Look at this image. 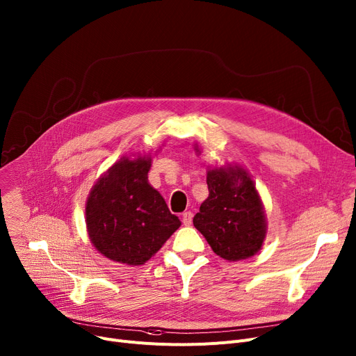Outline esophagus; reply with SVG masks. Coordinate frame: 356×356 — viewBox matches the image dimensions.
<instances>
[{
  "mask_svg": "<svg viewBox=\"0 0 356 356\" xmlns=\"http://www.w3.org/2000/svg\"><path fill=\"white\" fill-rule=\"evenodd\" d=\"M182 224L184 225H191L193 224V213L191 211H185L182 214Z\"/></svg>",
  "mask_w": 356,
  "mask_h": 356,
  "instance_id": "obj_1",
  "label": "esophagus"
}]
</instances>
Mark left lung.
I'll use <instances>...</instances> for the list:
<instances>
[{
  "instance_id": "obj_1",
  "label": "left lung",
  "mask_w": 356,
  "mask_h": 356,
  "mask_svg": "<svg viewBox=\"0 0 356 356\" xmlns=\"http://www.w3.org/2000/svg\"><path fill=\"white\" fill-rule=\"evenodd\" d=\"M195 152L201 149L194 145ZM208 197L193 222L213 252L224 260L240 261L260 252L267 218L256 184L238 163L207 168Z\"/></svg>"
}]
</instances>
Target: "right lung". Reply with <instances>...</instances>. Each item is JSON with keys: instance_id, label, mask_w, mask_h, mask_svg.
Here are the masks:
<instances>
[{"instance_id": "1", "label": "right lung", "mask_w": 356, "mask_h": 356, "mask_svg": "<svg viewBox=\"0 0 356 356\" xmlns=\"http://www.w3.org/2000/svg\"><path fill=\"white\" fill-rule=\"evenodd\" d=\"M151 165V154L122 156L89 193L88 236L97 252L112 261L145 264L181 225L148 181Z\"/></svg>"}]
</instances>
